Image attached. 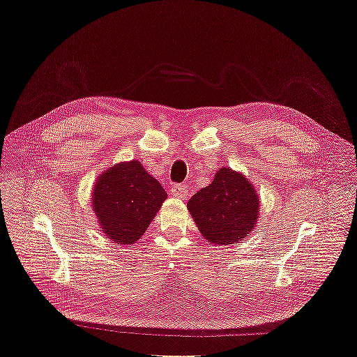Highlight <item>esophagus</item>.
Here are the masks:
<instances>
[{
	"mask_svg": "<svg viewBox=\"0 0 357 357\" xmlns=\"http://www.w3.org/2000/svg\"><path fill=\"white\" fill-rule=\"evenodd\" d=\"M171 195L178 198V199H186L188 195H189L188 186L186 185H172L171 186Z\"/></svg>",
	"mask_w": 357,
	"mask_h": 357,
	"instance_id": "1",
	"label": "esophagus"
}]
</instances>
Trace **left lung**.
<instances>
[{
	"instance_id": "left-lung-1",
	"label": "left lung",
	"mask_w": 357,
	"mask_h": 357,
	"mask_svg": "<svg viewBox=\"0 0 357 357\" xmlns=\"http://www.w3.org/2000/svg\"><path fill=\"white\" fill-rule=\"evenodd\" d=\"M199 232L210 244L243 241L259 220V195L243 172L229 167L218 169L213 181L188 202Z\"/></svg>"
}]
</instances>
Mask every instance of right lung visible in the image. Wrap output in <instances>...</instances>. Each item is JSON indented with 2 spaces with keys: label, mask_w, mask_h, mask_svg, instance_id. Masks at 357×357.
<instances>
[{
  "label": "right lung",
  "mask_w": 357,
  "mask_h": 357,
  "mask_svg": "<svg viewBox=\"0 0 357 357\" xmlns=\"http://www.w3.org/2000/svg\"><path fill=\"white\" fill-rule=\"evenodd\" d=\"M165 199V189L138 160L107 168L92 189V210L101 231L121 245L142 238Z\"/></svg>",
  "instance_id": "obj_1"
}]
</instances>
